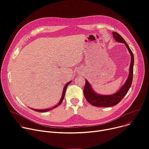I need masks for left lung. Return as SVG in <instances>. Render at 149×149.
Instances as JSON below:
<instances>
[{"label": "left lung", "mask_w": 149, "mask_h": 149, "mask_svg": "<svg viewBox=\"0 0 149 149\" xmlns=\"http://www.w3.org/2000/svg\"><path fill=\"white\" fill-rule=\"evenodd\" d=\"M113 36L116 42L124 43L130 53L131 59L130 66L129 75L124 85L120 88V89L118 92H116L114 94L108 96L99 95V94L96 93L91 88V87L87 81V80H86L85 86L84 88V94L87 102L93 106L97 107H111L117 104L126 95V94L128 93L132 84L134 66L133 53L130 48L129 47V46L125 42V40L119 34L116 32H113Z\"/></svg>", "instance_id": "1"}]
</instances>
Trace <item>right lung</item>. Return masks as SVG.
Instances as JSON below:
<instances>
[{
  "instance_id": "add662e5",
  "label": "right lung",
  "mask_w": 149,
  "mask_h": 149,
  "mask_svg": "<svg viewBox=\"0 0 149 149\" xmlns=\"http://www.w3.org/2000/svg\"><path fill=\"white\" fill-rule=\"evenodd\" d=\"M71 83V81H70V82L67 83L65 84V87H64V88H63V93H62V97H61V100L59 101V103H58V104H56V105L55 106L52 107V108H49V109H39V110H38V109H33V108H31V109H33V110H34V111H35L40 112H47V111H50V110H52V109H55V108H56V107L59 106L62 103V101H63V99H64L65 92H66V88H67L68 86Z\"/></svg>"
}]
</instances>
